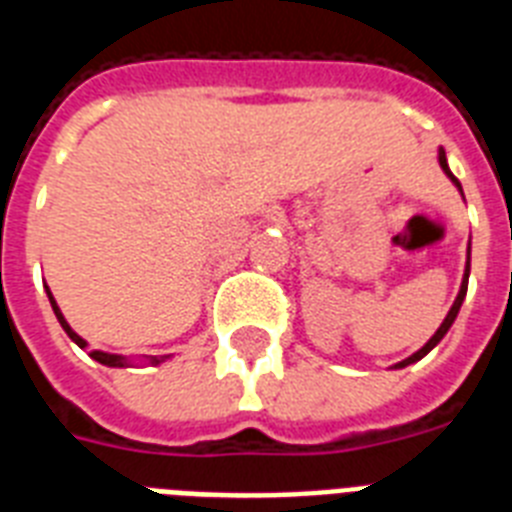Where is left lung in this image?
Instances as JSON below:
<instances>
[{
  "mask_svg": "<svg viewBox=\"0 0 512 512\" xmlns=\"http://www.w3.org/2000/svg\"><path fill=\"white\" fill-rule=\"evenodd\" d=\"M439 163H441V169H444V174H447V177L452 179V182H455L457 187H460V182H457L455 174H452V171H449V166H447V153H444V150H439ZM460 192H463V187H460ZM468 275H470V248H468V264H465L463 285H460V293H457L455 304H452V309H449V314H447V317H444V322H441V327H439V330H436V333L431 335V341L425 343L423 349L415 351V354H412V357H407V359H404V362H399V365H394V367H407V365H412V362H418V359H423L425 354H428V351H431L433 346H436V343H439L441 338H444V335H447V330H449V327H452V322H455L457 312H460V306H463L465 293H468Z\"/></svg>",
  "mask_w": 512,
  "mask_h": 512,
  "instance_id": "obj_1",
  "label": "left lung"
}]
</instances>
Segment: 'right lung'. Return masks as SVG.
Listing matches in <instances>:
<instances>
[{
  "mask_svg": "<svg viewBox=\"0 0 512 512\" xmlns=\"http://www.w3.org/2000/svg\"><path fill=\"white\" fill-rule=\"evenodd\" d=\"M47 296H49V304H52V309H55L57 322H60V325H63V330H65V333H68V338H71V341L76 343V346H81V349H87V341H84V338H81L79 333H73L71 325H68V322H65L63 312H60V309H57L55 298H52V293H49V288H47ZM89 357L97 359V362H100V365H108V367H126V365H129V362H126V359L121 357V354H108V351H89ZM150 362H153V365H158V362H161V359H155V357H153V359H150Z\"/></svg>",
  "mask_w": 512,
  "mask_h": 512,
  "instance_id": "add662e5",
  "label": "right lung"
}]
</instances>
